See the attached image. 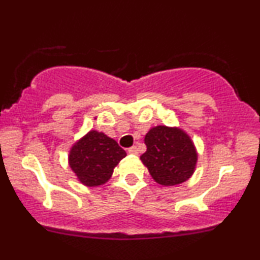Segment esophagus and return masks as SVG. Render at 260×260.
<instances>
[{"label":"esophagus","mask_w":260,"mask_h":260,"mask_svg":"<svg viewBox=\"0 0 260 260\" xmlns=\"http://www.w3.org/2000/svg\"><path fill=\"white\" fill-rule=\"evenodd\" d=\"M128 154L138 155V148H137V146H132V148L128 149Z\"/></svg>","instance_id":"esophagus-1"}]
</instances>
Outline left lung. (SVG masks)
Segmentation results:
<instances>
[{
    "mask_svg": "<svg viewBox=\"0 0 260 260\" xmlns=\"http://www.w3.org/2000/svg\"><path fill=\"white\" fill-rule=\"evenodd\" d=\"M144 142L146 151L140 156V160L156 183L173 186L192 176L198 164V151L189 134L183 129L152 127Z\"/></svg>",
    "mask_w": 260,
    "mask_h": 260,
    "instance_id": "left-lung-1",
    "label": "left lung"
}]
</instances>
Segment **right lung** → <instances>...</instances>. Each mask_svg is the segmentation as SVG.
Listing matches in <instances>:
<instances>
[{"instance_id":"obj_1","label":"right lung","mask_w":260,"mask_h":260,"mask_svg":"<svg viewBox=\"0 0 260 260\" xmlns=\"http://www.w3.org/2000/svg\"><path fill=\"white\" fill-rule=\"evenodd\" d=\"M126 155L116 140L93 129L71 146L69 166L81 184L99 186L110 179L114 168Z\"/></svg>"}]
</instances>
